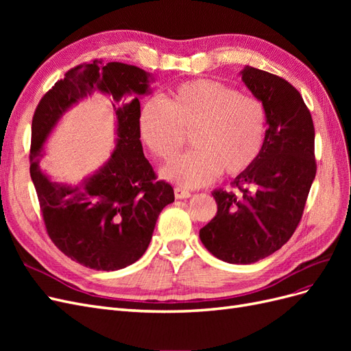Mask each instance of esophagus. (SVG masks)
Returning <instances> with one entry per match:
<instances>
[{
    "instance_id": "obj_1",
    "label": "esophagus",
    "mask_w": 351,
    "mask_h": 351,
    "mask_svg": "<svg viewBox=\"0 0 351 351\" xmlns=\"http://www.w3.org/2000/svg\"><path fill=\"white\" fill-rule=\"evenodd\" d=\"M174 195H176L177 199H187V197L192 196V193H190L189 190H184L182 187H176L174 189Z\"/></svg>"
}]
</instances>
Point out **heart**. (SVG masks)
<instances>
[{"label":"heart","instance_id":"obj_1","mask_svg":"<svg viewBox=\"0 0 351 351\" xmlns=\"http://www.w3.org/2000/svg\"><path fill=\"white\" fill-rule=\"evenodd\" d=\"M143 143L155 156H176L192 132L195 149L162 168V177L183 187H200L224 176L241 174L256 161L267 136V111L250 95L218 80L178 84L165 101L147 99L139 112Z\"/></svg>","mask_w":351,"mask_h":351}]
</instances>
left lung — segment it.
<instances>
[{"mask_svg": "<svg viewBox=\"0 0 351 351\" xmlns=\"http://www.w3.org/2000/svg\"><path fill=\"white\" fill-rule=\"evenodd\" d=\"M240 76L267 111V136L256 161L232 182L239 192H212L217 215L199 237L215 258L247 265L281 249L299 226L316 176L315 127L289 82L250 66Z\"/></svg>", "mask_w": 351, "mask_h": 351, "instance_id": "left-lung-1", "label": "left lung"}]
</instances>
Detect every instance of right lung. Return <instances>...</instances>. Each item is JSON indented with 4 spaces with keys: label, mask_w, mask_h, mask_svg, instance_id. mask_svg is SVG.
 <instances>
[{
    "label": "right lung",
    "mask_w": 351,
    "mask_h": 351,
    "mask_svg": "<svg viewBox=\"0 0 351 351\" xmlns=\"http://www.w3.org/2000/svg\"><path fill=\"white\" fill-rule=\"evenodd\" d=\"M152 82L151 73L124 62L80 64L44 95L32 120L30 177L48 236L86 268L117 271L141 259L159 214L174 202L173 187L158 182L141 142L139 98L151 93ZM95 91L113 98L114 151L79 185L54 182L38 167L43 145L62 115Z\"/></svg>",
    "instance_id": "1"
}]
</instances>
